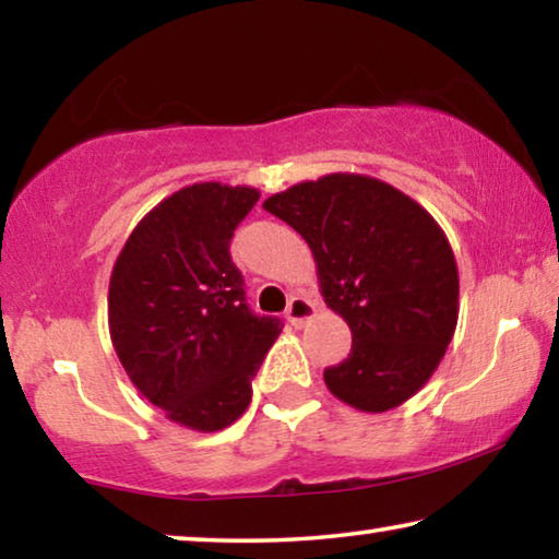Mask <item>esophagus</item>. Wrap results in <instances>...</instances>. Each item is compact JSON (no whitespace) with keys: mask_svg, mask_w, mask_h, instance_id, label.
Returning <instances> with one entry per match:
<instances>
[{"mask_svg":"<svg viewBox=\"0 0 559 559\" xmlns=\"http://www.w3.org/2000/svg\"><path fill=\"white\" fill-rule=\"evenodd\" d=\"M316 316V304L308 301L306 296H294L288 301V308H286V319L290 321V326L301 329L304 323H308Z\"/></svg>","mask_w":559,"mask_h":559,"instance_id":"obj_1","label":"esophagus"}]
</instances>
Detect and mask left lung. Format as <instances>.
Masks as SVG:
<instances>
[{"instance_id": "1", "label": "left lung", "mask_w": 559, "mask_h": 559, "mask_svg": "<svg viewBox=\"0 0 559 559\" xmlns=\"http://www.w3.org/2000/svg\"><path fill=\"white\" fill-rule=\"evenodd\" d=\"M311 248L326 306L352 329V354L323 371L329 391L381 414L419 391L460 319V271L439 223L371 175L331 173L265 198Z\"/></svg>"}]
</instances>
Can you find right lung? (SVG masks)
Wrapping results in <instances>:
<instances>
[{"instance_id":"add662e5","label":"right lung","mask_w":559,"mask_h":559,"mask_svg":"<svg viewBox=\"0 0 559 559\" xmlns=\"http://www.w3.org/2000/svg\"><path fill=\"white\" fill-rule=\"evenodd\" d=\"M258 198L215 180L180 188L132 228L112 265L115 354L140 394L186 429L221 431L243 416L281 333L278 319L246 306L228 251Z\"/></svg>"}]
</instances>
